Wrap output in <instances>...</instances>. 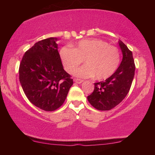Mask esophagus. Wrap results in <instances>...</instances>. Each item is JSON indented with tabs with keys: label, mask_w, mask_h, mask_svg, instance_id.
I'll list each match as a JSON object with an SVG mask.
<instances>
[{
	"label": "esophagus",
	"mask_w": 155,
	"mask_h": 155,
	"mask_svg": "<svg viewBox=\"0 0 155 155\" xmlns=\"http://www.w3.org/2000/svg\"><path fill=\"white\" fill-rule=\"evenodd\" d=\"M74 81H75L76 83H78V84H80V83H82V82H83V80H81V79H75L74 80Z\"/></svg>",
	"instance_id": "obj_1"
}]
</instances>
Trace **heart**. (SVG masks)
<instances>
[{
	"mask_svg": "<svg viewBox=\"0 0 155 155\" xmlns=\"http://www.w3.org/2000/svg\"><path fill=\"white\" fill-rule=\"evenodd\" d=\"M63 67L73 73L83 63L86 65L75 71L77 77L106 80L119 67L121 56L118 48L101 39H84L73 48L65 46L60 51Z\"/></svg>",
	"mask_w": 155,
	"mask_h": 155,
	"instance_id": "1",
	"label": "heart"
}]
</instances>
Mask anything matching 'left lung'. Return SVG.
Returning a JSON list of instances; mask_svg holds the SVG:
<instances>
[{"instance_id":"obj_1","label":"left lung","mask_w":155,"mask_h":155,"mask_svg":"<svg viewBox=\"0 0 155 155\" xmlns=\"http://www.w3.org/2000/svg\"><path fill=\"white\" fill-rule=\"evenodd\" d=\"M123 60L119 67L105 81L94 83V90L87 100L95 109L109 111L124 100L130 90L135 75V65L133 53L124 42L119 41Z\"/></svg>"}]
</instances>
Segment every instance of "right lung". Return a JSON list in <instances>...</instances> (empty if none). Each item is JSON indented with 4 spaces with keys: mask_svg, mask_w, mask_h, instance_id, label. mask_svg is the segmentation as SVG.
<instances>
[{
    "mask_svg": "<svg viewBox=\"0 0 155 155\" xmlns=\"http://www.w3.org/2000/svg\"><path fill=\"white\" fill-rule=\"evenodd\" d=\"M56 39L37 42L25 52L19 68V79L27 99L46 111L61 107L73 84L63 69Z\"/></svg>",
    "mask_w": 155,
    "mask_h": 155,
    "instance_id": "1",
    "label": "right lung"
}]
</instances>
